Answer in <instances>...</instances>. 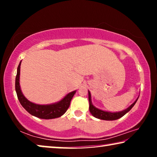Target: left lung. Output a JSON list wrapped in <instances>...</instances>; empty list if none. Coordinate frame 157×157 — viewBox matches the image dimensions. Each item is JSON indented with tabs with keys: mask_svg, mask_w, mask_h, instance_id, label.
<instances>
[{
	"mask_svg": "<svg viewBox=\"0 0 157 157\" xmlns=\"http://www.w3.org/2000/svg\"><path fill=\"white\" fill-rule=\"evenodd\" d=\"M138 100V98L131 105V106L127 108L125 110L120 111V112H116V113H111L108 112V111H104L100 109H98L96 107L93 106L91 103V94L89 91V110L90 112L91 113V114L94 116V117L98 118V119H102V120H107V121H113V120H117L119 118H121L126 114V113L128 112L131 109H132V107L134 106V104H136V101Z\"/></svg>",
	"mask_w": 157,
	"mask_h": 157,
	"instance_id": "obj_1",
	"label": "left lung"
}]
</instances>
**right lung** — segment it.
<instances>
[{"label": "right lung", "instance_id": "1", "mask_svg": "<svg viewBox=\"0 0 157 157\" xmlns=\"http://www.w3.org/2000/svg\"><path fill=\"white\" fill-rule=\"evenodd\" d=\"M21 63V62H20L18 68H17V75L16 77V91L19 101L23 108L31 115L44 119H55V118L60 117L64 114L70 106L71 101L76 93V91L71 92V93L67 94L61 101L53 104L38 105L29 101L23 95L20 88L19 78H20Z\"/></svg>", "mask_w": 157, "mask_h": 157}]
</instances>
